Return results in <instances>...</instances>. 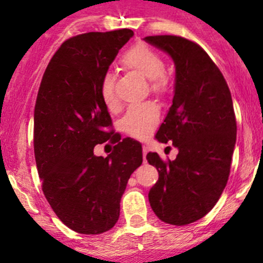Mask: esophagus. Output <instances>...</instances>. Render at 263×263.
<instances>
[{"instance_id":"34e87169","label":"esophagus","mask_w":263,"mask_h":263,"mask_svg":"<svg viewBox=\"0 0 263 263\" xmlns=\"http://www.w3.org/2000/svg\"><path fill=\"white\" fill-rule=\"evenodd\" d=\"M146 154H147V147L144 146L142 147V156H144V161H145V158H146Z\"/></svg>"}]
</instances>
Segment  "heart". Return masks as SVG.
<instances>
[{
    "instance_id": "heart-1",
    "label": "heart",
    "mask_w": 263,
    "mask_h": 263,
    "mask_svg": "<svg viewBox=\"0 0 263 263\" xmlns=\"http://www.w3.org/2000/svg\"><path fill=\"white\" fill-rule=\"evenodd\" d=\"M121 66L129 72H135L148 80L153 94L160 95L166 90L165 61L163 55L146 44H136L123 53ZM116 78L112 72H107L100 81V95L109 109L118 108V98L116 94ZM159 122V109L154 104L136 105L129 108L122 119L123 129L134 137H145Z\"/></svg>"
}]
</instances>
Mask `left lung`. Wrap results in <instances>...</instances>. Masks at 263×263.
Segmentation results:
<instances>
[{
    "label": "left lung",
    "instance_id": "obj_1",
    "mask_svg": "<svg viewBox=\"0 0 263 263\" xmlns=\"http://www.w3.org/2000/svg\"><path fill=\"white\" fill-rule=\"evenodd\" d=\"M168 53L176 66L173 104L155 139L178 148L174 160L148 153L159 172L148 192L150 206L161 221L187 225L216 205L230 173L237 140L232 95L224 76L198 44L176 35L144 38Z\"/></svg>",
    "mask_w": 263,
    "mask_h": 263
}]
</instances>
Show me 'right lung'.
I'll return each mask as SVG.
<instances>
[{"label": "right lung", "instance_id": "add662e5", "mask_svg": "<svg viewBox=\"0 0 263 263\" xmlns=\"http://www.w3.org/2000/svg\"><path fill=\"white\" fill-rule=\"evenodd\" d=\"M129 29L86 33L63 42L42 79L34 109V154L42 190L58 219L81 234L112 229L131 174L142 164V147L112 131L100 81ZM110 141L107 158L93 155Z\"/></svg>", "mask_w": 263, "mask_h": 263}]
</instances>
